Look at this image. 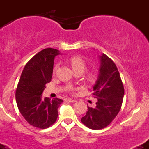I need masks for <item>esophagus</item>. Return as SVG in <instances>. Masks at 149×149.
<instances>
[{
	"instance_id": "esophagus-1",
	"label": "esophagus",
	"mask_w": 149,
	"mask_h": 149,
	"mask_svg": "<svg viewBox=\"0 0 149 149\" xmlns=\"http://www.w3.org/2000/svg\"><path fill=\"white\" fill-rule=\"evenodd\" d=\"M64 100H65V102H70V103H74V102H76V100H72V99H69V98H66V99H65Z\"/></svg>"
}]
</instances>
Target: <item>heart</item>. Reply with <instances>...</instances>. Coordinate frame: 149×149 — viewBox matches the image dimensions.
I'll list each match as a JSON object with an SVG mask.
<instances>
[{"label":"heart","instance_id":"obj_1","mask_svg":"<svg viewBox=\"0 0 149 149\" xmlns=\"http://www.w3.org/2000/svg\"><path fill=\"white\" fill-rule=\"evenodd\" d=\"M69 61L71 64V67L74 72L76 71H81V72H83L87 68V63L84 59H83L80 56L76 55V56H73V57H70L69 59ZM58 67V65H55V66L53 69V71L54 73L57 71ZM97 73L95 72H91L89 73L86 76V79L88 82L90 83H93V82L95 81V80L97 79Z\"/></svg>","mask_w":149,"mask_h":149}]
</instances>
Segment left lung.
Instances as JSON below:
<instances>
[{"label":"left lung","mask_w":149,"mask_h":149,"mask_svg":"<svg viewBox=\"0 0 149 149\" xmlns=\"http://www.w3.org/2000/svg\"><path fill=\"white\" fill-rule=\"evenodd\" d=\"M100 66L92 95L96 107H89L81 122L92 130L103 129L118 115L124 96V87L117 66L105 54L100 56Z\"/></svg>","instance_id":"left-lung-1"}]
</instances>
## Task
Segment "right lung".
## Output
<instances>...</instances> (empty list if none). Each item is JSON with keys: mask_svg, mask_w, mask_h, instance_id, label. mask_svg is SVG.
Returning a JSON list of instances; mask_svg holds the SVG:
<instances>
[{"mask_svg": "<svg viewBox=\"0 0 149 149\" xmlns=\"http://www.w3.org/2000/svg\"><path fill=\"white\" fill-rule=\"evenodd\" d=\"M58 49L46 48L37 53L27 62L22 71L15 97L19 111L33 127L45 129L56 122L61 99L51 100L42 93L46 83L51 81L54 59L59 54Z\"/></svg>", "mask_w": 149, "mask_h": 149, "instance_id": "add662e5", "label": "right lung"}]
</instances>
